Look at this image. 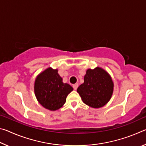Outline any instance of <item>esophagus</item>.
Listing matches in <instances>:
<instances>
[{"label":"esophagus","instance_id":"1","mask_svg":"<svg viewBox=\"0 0 146 146\" xmlns=\"http://www.w3.org/2000/svg\"><path fill=\"white\" fill-rule=\"evenodd\" d=\"M78 83H76V84H75L73 85V88L75 90H76V89L78 88Z\"/></svg>","mask_w":146,"mask_h":146}]
</instances>
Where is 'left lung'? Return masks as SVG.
Listing matches in <instances>:
<instances>
[{
	"instance_id": "8db88e82",
	"label": "left lung",
	"mask_w": 146,
	"mask_h": 146,
	"mask_svg": "<svg viewBox=\"0 0 146 146\" xmlns=\"http://www.w3.org/2000/svg\"><path fill=\"white\" fill-rule=\"evenodd\" d=\"M113 82L110 75L100 68L89 69L84 76V82L77 89L84 103L90 107L99 108L111 97Z\"/></svg>"
}]
</instances>
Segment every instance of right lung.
<instances>
[{"label":"right lung","mask_w":146,"mask_h":146,"mask_svg":"<svg viewBox=\"0 0 146 146\" xmlns=\"http://www.w3.org/2000/svg\"><path fill=\"white\" fill-rule=\"evenodd\" d=\"M34 90L36 99L44 108L55 111L62 107L73 88L62 82L57 70L49 68L36 77Z\"/></svg>","instance_id":"add662e5"}]
</instances>
